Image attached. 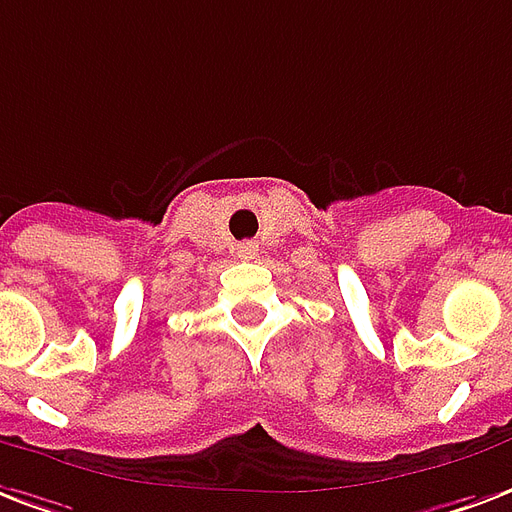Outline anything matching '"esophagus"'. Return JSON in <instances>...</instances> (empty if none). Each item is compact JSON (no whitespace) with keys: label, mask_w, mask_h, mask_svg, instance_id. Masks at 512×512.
Segmentation results:
<instances>
[{"label":"esophagus","mask_w":512,"mask_h":512,"mask_svg":"<svg viewBox=\"0 0 512 512\" xmlns=\"http://www.w3.org/2000/svg\"><path fill=\"white\" fill-rule=\"evenodd\" d=\"M257 255V247L252 244V241H247V244H241V257H255Z\"/></svg>","instance_id":"34e87169"}]
</instances>
